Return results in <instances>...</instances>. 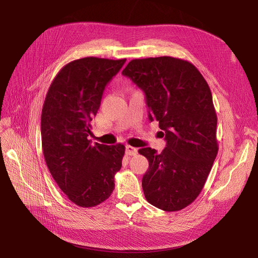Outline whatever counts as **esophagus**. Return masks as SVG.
I'll return each mask as SVG.
<instances>
[{"label": "esophagus", "mask_w": 258, "mask_h": 258, "mask_svg": "<svg viewBox=\"0 0 258 258\" xmlns=\"http://www.w3.org/2000/svg\"><path fill=\"white\" fill-rule=\"evenodd\" d=\"M137 153H138V149H137V148L132 147V146H130V145H127V146H126V154H127L128 156H135V155H137Z\"/></svg>", "instance_id": "obj_1"}]
</instances>
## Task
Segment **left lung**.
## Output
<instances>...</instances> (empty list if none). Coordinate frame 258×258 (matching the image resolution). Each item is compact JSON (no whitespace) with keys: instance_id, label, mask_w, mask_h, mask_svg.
Instances as JSON below:
<instances>
[{"instance_id":"1","label":"left lung","mask_w":258,"mask_h":258,"mask_svg":"<svg viewBox=\"0 0 258 258\" xmlns=\"http://www.w3.org/2000/svg\"><path fill=\"white\" fill-rule=\"evenodd\" d=\"M122 75L145 93L148 119L159 121L166 141L161 154L139 149L149 163L145 198L164 211L181 210L199 197L218 154L210 88L190 61L171 56L132 59Z\"/></svg>"}]
</instances>
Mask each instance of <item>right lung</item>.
Here are the masks:
<instances>
[{
    "mask_svg": "<svg viewBox=\"0 0 258 258\" xmlns=\"http://www.w3.org/2000/svg\"><path fill=\"white\" fill-rule=\"evenodd\" d=\"M126 58L84 57L70 61L53 80L41 112V144L47 166L67 198L94 207L110 198L125 146L92 144L91 121L105 85Z\"/></svg>",
    "mask_w": 258,
    "mask_h": 258,
    "instance_id": "right-lung-1",
    "label": "right lung"
}]
</instances>
